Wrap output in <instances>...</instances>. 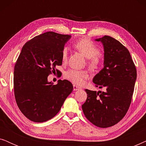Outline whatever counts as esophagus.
<instances>
[{"instance_id": "esophagus-1", "label": "esophagus", "mask_w": 146, "mask_h": 146, "mask_svg": "<svg viewBox=\"0 0 146 146\" xmlns=\"http://www.w3.org/2000/svg\"><path fill=\"white\" fill-rule=\"evenodd\" d=\"M73 90L74 91H77V90H81V88L77 86L76 85H73Z\"/></svg>"}]
</instances>
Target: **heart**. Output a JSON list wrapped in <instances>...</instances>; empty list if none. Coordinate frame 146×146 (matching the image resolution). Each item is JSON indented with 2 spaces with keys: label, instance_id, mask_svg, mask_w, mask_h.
<instances>
[{
  "label": "heart",
  "instance_id": "b5f03b06",
  "mask_svg": "<svg viewBox=\"0 0 146 146\" xmlns=\"http://www.w3.org/2000/svg\"><path fill=\"white\" fill-rule=\"evenodd\" d=\"M74 48L88 58V65L92 70L98 69L101 64L100 50L93 42L86 38L78 40L74 44ZM68 58V48H63L62 50V61L66 64ZM65 78L76 85H82L88 78V72L86 70L70 69L66 72Z\"/></svg>",
  "mask_w": 146,
  "mask_h": 146
}]
</instances>
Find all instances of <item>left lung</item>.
Wrapping results in <instances>:
<instances>
[{
	"instance_id": "left-lung-1",
	"label": "left lung",
	"mask_w": 146,
	"mask_h": 146,
	"mask_svg": "<svg viewBox=\"0 0 146 146\" xmlns=\"http://www.w3.org/2000/svg\"><path fill=\"white\" fill-rule=\"evenodd\" d=\"M103 44L104 68L93 82L106 92L86 89L87 99L82 106L85 116L99 127H111L126 114L130 106L137 78L135 66L126 48L109 36L96 40Z\"/></svg>"
}]
</instances>
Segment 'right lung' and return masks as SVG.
<instances>
[{"label":"right lung","instance_id":"1","mask_svg":"<svg viewBox=\"0 0 146 146\" xmlns=\"http://www.w3.org/2000/svg\"><path fill=\"white\" fill-rule=\"evenodd\" d=\"M70 35L46 32L30 40L22 48L14 68V92L21 112L35 122H44L57 114L73 90L66 80L48 82L52 73L59 74L62 50Z\"/></svg>","mask_w":146,"mask_h":146}]
</instances>
